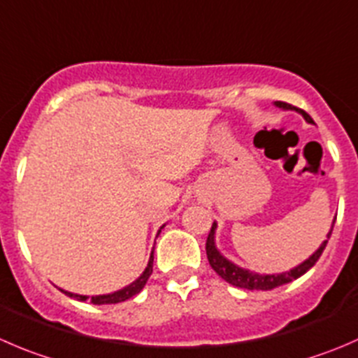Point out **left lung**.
Segmentation results:
<instances>
[{
  "label": "left lung",
  "instance_id": "left-lung-1",
  "mask_svg": "<svg viewBox=\"0 0 358 358\" xmlns=\"http://www.w3.org/2000/svg\"><path fill=\"white\" fill-rule=\"evenodd\" d=\"M275 106H278V108H282V110H294V112L301 113V115H303V119L306 120L308 124H315L313 119H311L306 112H303V110H297L296 106L289 105V103L275 101ZM334 222H336V217H334V220H332L331 231L327 232V238L322 241V245L318 246V248L315 250V252L311 253L308 259H304L303 262L297 264L296 267H292V269H289V271H285V273H276V275H260V273L250 271V269H246V267H241V266H238V264L232 262V260H229L227 257H225L224 253L218 250L217 241H215V234H217V222H213L210 234H208L206 255H208V260H210V266L213 267V271L217 273L222 280H225L227 283H231V285L239 287V289H246V290H271V289H276V287H280V285H285V283H290L292 280H297L299 276H303L308 269H311V267L315 266V262L320 259V255H322V252H324L325 245H327L329 238H331Z\"/></svg>",
  "mask_w": 358,
  "mask_h": 358
}]
</instances>
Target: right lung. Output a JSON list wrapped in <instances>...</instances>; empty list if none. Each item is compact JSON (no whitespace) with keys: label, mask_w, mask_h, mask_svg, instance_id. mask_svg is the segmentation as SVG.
<instances>
[{"label":"right lung","mask_w":358,"mask_h":358,"mask_svg":"<svg viewBox=\"0 0 358 358\" xmlns=\"http://www.w3.org/2000/svg\"><path fill=\"white\" fill-rule=\"evenodd\" d=\"M164 225H162V227L159 229V232H161L162 229H164ZM159 232H157V234H159ZM152 266H154V250H152L150 259H148V264H147V267H145V271L141 273V275L138 276V278L134 280L133 283H129V285H126V287H122V289L115 290V292L99 294V296L89 297V296H80V294L68 292V290H62V289H59V290H61V292H64L66 296L73 297V299H76V301L91 299V303H94V304H117V303H124V301L131 299V297L136 296V294L141 292V289H143L145 283H147V280L150 278V275H152Z\"/></svg>","instance_id":"obj_1"}]
</instances>
